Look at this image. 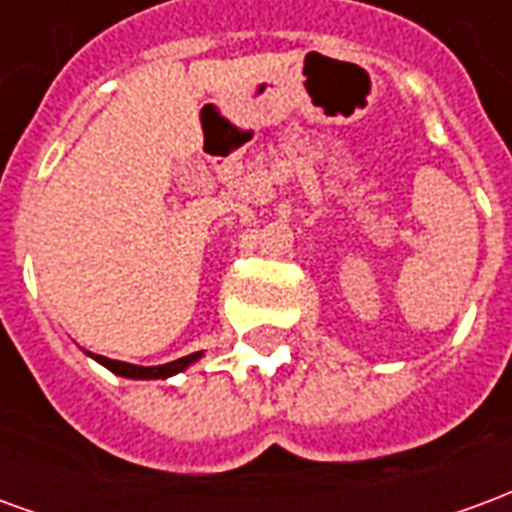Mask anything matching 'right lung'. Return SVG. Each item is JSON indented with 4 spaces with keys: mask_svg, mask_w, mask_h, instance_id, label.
Returning <instances> with one entry per match:
<instances>
[{
    "mask_svg": "<svg viewBox=\"0 0 512 512\" xmlns=\"http://www.w3.org/2000/svg\"><path fill=\"white\" fill-rule=\"evenodd\" d=\"M90 359H95L98 365H104L106 370H112L115 376H123V378H139V381H147V378H172L183 373L186 367H191L197 359H202V351L197 354H189V356H180L175 362H167V365H156V367H142V365H128V362H117V359H106V356H98V354H90Z\"/></svg>",
    "mask_w": 512,
    "mask_h": 512,
    "instance_id": "right-lung-1",
    "label": "right lung"
}]
</instances>
